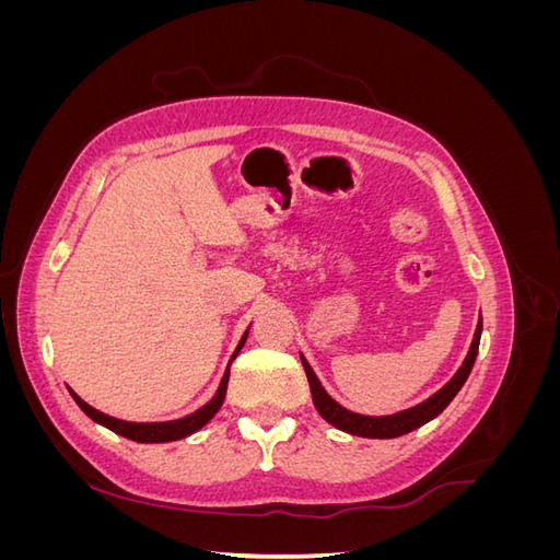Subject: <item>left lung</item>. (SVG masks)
Here are the masks:
<instances>
[{
  "label": "left lung",
  "instance_id": "1",
  "mask_svg": "<svg viewBox=\"0 0 560 560\" xmlns=\"http://www.w3.org/2000/svg\"><path fill=\"white\" fill-rule=\"evenodd\" d=\"M481 329H483V322H481V315H479L477 329H474L471 346L467 350V358L460 364V369L455 371V376L442 389H436L432 397H428L425 401H420L418 406H411V409H404V411L389 413V416H362V413H354V411L346 409V406L338 404L327 393V389L322 387L319 378L315 376L313 366L301 354V364H303V369H306L315 409H317V413L322 418L329 422V425H334L336 430H341V432H348L352 436L395 439V436H401V434H409V432L418 430L420 425H425V422H430L432 418H436L439 413H442L446 406L453 401V397L460 393V387L465 385L469 371L474 366V360H477L479 341H481Z\"/></svg>",
  "mask_w": 560,
  "mask_h": 560
}]
</instances>
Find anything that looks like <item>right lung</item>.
I'll return each instance as SVG.
<instances>
[{
	"label": "right lung",
	"instance_id": "1",
	"mask_svg": "<svg viewBox=\"0 0 560 560\" xmlns=\"http://www.w3.org/2000/svg\"><path fill=\"white\" fill-rule=\"evenodd\" d=\"M247 334H249V329L243 334V338L238 341V348L233 350L231 360H229V366H226V371H224L222 381H219V387H217L214 397H212L208 404H202L198 411H194V413H189V416H184V418H177V420H163V422H130V420H121V418H114V416H107V413H103V411L93 409V406L83 401V399L74 393V389H70V387H67V389H70L72 399L79 404V409H81L83 413H86L91 420H95L97 425H103V428H107V430H112V432H116V434H121V436L130 439V442H138V444H167V442H177V439H184V436H189V434L198 432L200 428H206L208 422L214 418V413H217L219 409H222L224 397H226L231 362H233L235 358H238L241 348H243L245 341H247Z\"/></svg>",
	"mask_w": 560,
	"mask_h": 560
}]
</instances>
